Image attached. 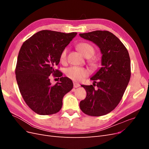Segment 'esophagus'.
<instances>
[{
  "instance_id": "34e87169",
  "label": "esophagus",
  "mask_w": 149,
  "mask_h": 149,
  "mask_svg": "<svg viewBox=\"0 0 149 149\" xmlns=\"http://www.w3.org/2000/svg\"><path fill=\"white\" fill-rule=\"evenodd\" d=\"M73 86L74 88H78L80 86V84L79 83H73Z\"/></svg>"
}]
</instances>
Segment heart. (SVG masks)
<instances>
[{"mask_svg": "<svg viewBox=\"0 0 149 149\" xmlns=\"http://www.w3.org/2000/svg\"><path fill=\"white\" fill-rule=\"evenodd\" d=\"M78 48L80 52L86 58H91L95 53V49L94 47L88 43H81L78 45ZM67 49L65 48L62 51L60 55V60L65 61L66 59ZM90 63L93 66H96V64L95 61L91 60ZM66 75L71 79L75 81H80L83 78L89 75V71L84 68L79 66H71L65 70Z\"/></svg>", "mask_w": 149, "mask_h": 149, "instance_id": "b5f03b06", "label": "heart"}]
</instances>
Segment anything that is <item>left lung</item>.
<instances>
[{
	"label": "left lung",
	"instance_id": "8db88e82",
	"mask_svg": "<svg viewBox=\"0 0 149 149\" xmlns=\"http://www.w3.org/2000/svg\"><path fill=\"white\" fill-rule=\"evenodd\" d=\"M79 36L95 43L102 55V67L91 78L93 85H81L87 95L80 102V109L88 116L106 115L119 104L129 82V53L120 40L108 31L96 30Z\"/></svg>",
	"mask_w": 149,
	"mask_h": 149
}]
</instances>
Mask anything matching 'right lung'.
Returning <instances> with one entry per match:
<instances>
[{
  "label": "right lung",
  "mask_w": 149,
  "mask_h": 149,
  "mask_svg": "<svg viewBox=\"0 0 149 149\" xmlns=\"http://www.w3.org/2000/svg\"><path fill=\"white\" fill-rule=\"evenodd\" d=\"M77 33H65L42 30L22 45L15 68L17 82L21 95L30 109L40 115L59 112L63 98L73 88L72 81L62 77L55 66L62 51ZM60 77V82L52 85L49 75Z\"/></svg>",
  "instance_id": "obj_1"
}]
</instances>
